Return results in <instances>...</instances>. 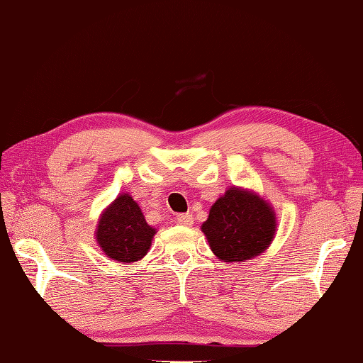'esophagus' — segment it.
<instances>
[{"label": "esophagus", "instance_id": "esophagus-1", "mask_svg": "<svg viewBox=\"0 0 363 363\" xmlns=\"http://www.w3.org/2000/svg\"><path fill=\"white\" fill-rule=\"evenodd\" d=\"M177 223H179L180 225H184V227H191L192 223H194V218H192V214H189V213H183L177 216Z\"/></svg>", "mask_w": 363, "mask_h": 363}]
</instances>
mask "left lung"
<instances>
[{"instance_id": "left-lung-1", "label": "left lung", "mask_w": 363, "mask_h": 363, "mask_svg": "<svg viewBox=\"0 0 363 363\" xmlns=\"http://www.w3.org/2000/svg\"><path fill=\"white\" fill-rule=\"evenodd\" d=\"M276 213L252 191L230 188L211 205L202 232L223 262H244L264 252L276 235Z\"/></svg>"}]
</instances>
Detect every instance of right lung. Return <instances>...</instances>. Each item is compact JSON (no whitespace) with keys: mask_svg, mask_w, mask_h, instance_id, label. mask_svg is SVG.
Returning <instances> with one entry per match:
<instances>
[{"mask_svg":"<svg viewBox=\"0 0 363 363\" xmlns=\"http://www.w3.org/2000/svg\"><path fill=\"white\" fill-rule=\"evenodd\" d=\"M155 233L139 205L125 192L101 213L95 238L111 260L133 263L149 252Z\"/></svg>","mask_w":363,"mask_h":363,"instance_id":"1","label":"right lung"}]
</instances>
